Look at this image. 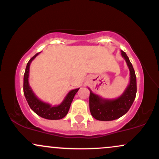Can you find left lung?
Segmentation results:
<instances>
[{
  "label": "left lung",
  "instance_id": "1",
  "mask_svg": "<svg viewBox=\"0 0 159 159\" xmlns=\"http://www.w3.org/2000/svg\"><path fill=\"white\" fill-rule=\"evenodd\" d=\"M121 55L125 60L129 70V83L124 93L115 99H106L93 93L90 89L89 109L95 119L110 121L120 118L130 108L136 94V77L132 64L125 52L121 51Z\"/></svg>",
  "mask_w": 159,
  "mask_h": 159
}]
</instances>
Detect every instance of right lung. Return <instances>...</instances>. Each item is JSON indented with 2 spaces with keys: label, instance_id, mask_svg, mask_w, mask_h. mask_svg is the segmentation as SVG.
<instances>
[{
  "label": "right lung",
  "instance_id": "1",
  "mask_svg": "<svg viewBox=\"0 0 159 159\" xmlns=\"http://www.w3.org/2000/svg\"><path fill=\"white\" fill-rule=\"evenodd\" d=\"M41 52L37 53L34 55L31 59L27 63L26 67L24 73V78H23V93L25 97L27 102L30 105V108L38 114L40 117L48 120H60L64 117L69 111L70 107L72 103L73 98L75 95L77 93L79 89L70 90L67 95L63 100V102L58 105L52 106V105L46 102L41 101L36 95H35L34 92L32 91V88L30 86L29 83V73H30V67L32 61H33Z\"/></svg>",
  "mask_w": 159,
  "mask_h": 159
}]
</instances>
